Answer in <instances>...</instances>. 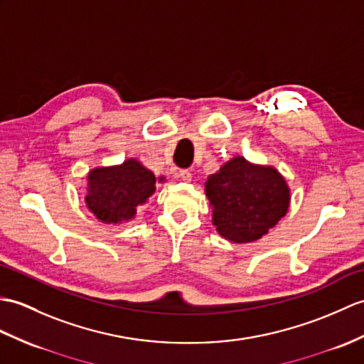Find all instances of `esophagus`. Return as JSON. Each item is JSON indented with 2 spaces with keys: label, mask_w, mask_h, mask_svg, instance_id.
Segmentation results:
<instances>
[{
  "label": "esophagus",
  "mask_w": 364,
  "mask_h": 364,
  "mask_svg": "<svg viewBox=\"0 0 364 364\" xmlns=\"http://www.w3.org/2000/svg\"><path fill=\"white\" fill-rule=\"evenodd\" d=\"M178 176L180 178L183 180V181H186V183H189L191 180H192V173H191V171H180V173H178Z\"/></svg>",
  "instance_id": "obj_1"
}]
</instances>
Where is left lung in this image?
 Here are the masks:
<instances>
[{"label":"left lung","instance_id":"1","mask_svg":"<svg viewBox=\"0 0 364 364\" xmlns=\"http://www.w3.org/2000/svg\"><path fill=\"white\" fill-rule=\"evenodd\" d=\"M213 225L223 239L251 243L277 225L290 206V188L273 166L234 156L208 176Z\"/></svg>","mask_w":364,"mask_h":364}]
</instances>
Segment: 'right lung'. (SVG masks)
Segmentation results:
<instances>
[{"instance_id": "right-lung-1", "label": "right lung", "mask_w": 364, "mask_h": 364, "mask_svg": "<svg viewBox=\"0 0 364 364\" xmlns=\"http://www.w3.org/2000/svg\"><path fill=\"white\" fill-rule=\"evenodd\" d=\"M155 183L154 172L134 158L122 164L95 167L87 175V208L102 223H127L136 215V208L154 196Z\"/></svg>"}]
</instances>
